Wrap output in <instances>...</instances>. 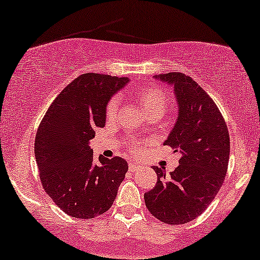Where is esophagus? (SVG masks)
Listing matches in <instances>:
<instances>
[{
  "mask_svg": "<svg viewBox=\"0 0 260 260\" xmlns=\"http://www.w3.org/2000/svg\"><path fill=\"white\" fill-rule=\"evenodd\" d=\"M140 168H141V165L139 164V162L133 161V160H131V161L129 162V169L131 170V171H136V170L140 169Z\"/></svg>",
  "mask_w": 260,
  "mask_h": 260,
  "instance_id": "esophagus-1",
  "label": "esophagus"
}]
</instances>
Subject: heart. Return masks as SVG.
<instances>
[{
    "label": "heart",
    "mask_w": 260,
    "mask_h": 260,
    "mask_svg": "<svg viewBox=\"0 0 260 260\" xmlns=\"http://www.w3.org/2000/svg\"><path fill=\"white\" fill-rule=\"evenodd\" d=\"M135 98L148 117L149 115H160L161 117L171 105V100H170L168 92L156 85H147L137 89L135 91ZM118 107H119V100H118L117 96H113L106 106V114L108 117H113L117 113ZM131 152L134 154H137L140 152V143H135L131 148Z\"/></svg>",
    "instance_id": "obj_1"
}]
</instances>
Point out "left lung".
I'll return each instance as SVG.
<instances>
[{
    "instance_id": "obj_1",
    "label": "left lung",
    "mask_w": 260,
    "mask_h": 260,
    "mask_svg": "<svg viewBox=\"0 0 260 260\" xmlns=\"http://www.w3.org/2000/svg\"><path fill=\"white\" fill-rule=\"evenodd\" d=\"M171 84L178 115L164 145L179 154L178 166L158 175L155 187L145 194L148 211L156 219L178 225L197 218L212 203L228 170L230 139L217 105L190 77L179 72L155 76Z\"/></svg>"
}]
</instances>
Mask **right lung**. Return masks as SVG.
<instances>
[{"mask_svg":"<svg viewBox=\"0 0 260 260\" xmlns=\"http://www.w3.org/2000/svg\"><path fill=\"white\" fill-rule=\"evenodd\" d=\"M129 78L83 73L49 106L35 139V156L46 193L75 218L108 211L127 172L120 156L95 160L89 141L104 127L106 106Z\"/></svg>","mask_w":260,"mask_h":260,"instance_id":"add662e5","label":"right lung"}]
</instances>
